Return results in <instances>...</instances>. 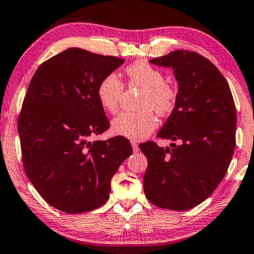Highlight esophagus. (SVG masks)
<instances>
[{"label":"esophagus","mask_w":254,"mask_h":254,"mask_svg":"<svg viewBox=\"0 0 254 254\" xmlns=\"http://www.w3.org/2000/svg\"><path fill=\"white\" fill-rule=\"evenodd\" d=\"M131 145H132V149H133V151H138V150H139L138 144H137L135 141H131Z\"/></svg>","instance_id":"obj_1"}]
</instances>
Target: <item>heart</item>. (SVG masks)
<instances>
[{"instance_id":"1","label":"heart","mask_w":254,"mask_h":254,"mask_svg":"<svg viewBox=\"0 0 254 254\" xmlns=\"http://www.w3.org/2000/svg\"><path fill=\"white\" fill-rule=\"evenodd\" d=\"M130 86L143 88L138 99L139 111H124L112 121V131L118 136L141 141L156 129L157 115L166 116L176 107L178 88L166 81L165 72L147 61H137L125 68ZM124 84L117 75L111 72L104 76L97 87V97L101 107L110 113L118 110Z\"/></svg>"}]
</instances>
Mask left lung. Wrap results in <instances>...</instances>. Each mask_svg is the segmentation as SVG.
Masks as SVG:
<instances>
[{
  "instance_id": "left-lung-1",
  "label": "left lung",
  "mask_w": 254,
  "mask_h": 254,
  "mask_svg": "<svg viewBox=\"0 0 254 254\" xmlns=\"http://www.w3.org/2000/svg\"><path fill=\"white\" fill-rule=\"evenodd\" d=\"M149 62L174 70L178 100L157 137L180 144H139L148 160L144 193L159 208L189 210L210 196L228 171L235 149L234 99L221 71L197 52L177 50Z\"/></svg>"
}]
</instances>
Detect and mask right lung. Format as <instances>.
I'll return each mask as SVG.
<instances>
[{"mask_svg":"<svg viewBox=\"0 0 254 254\" xmlns=\"http://www.w3.org/2000/svg\"><path fill=\"white\" fill-rule=\"evenodd\" d=\"M123 63L70 48L40 64L28 86L17 119L25 173L46 202L66 214L106 203L111 179L132 153L123 136L89 141L110 127L98 84Z\"/></svg>","mask_w":254,"mask_h":254,"instance_id":"right-lung-1","label":"right lung"}]
</instances>
